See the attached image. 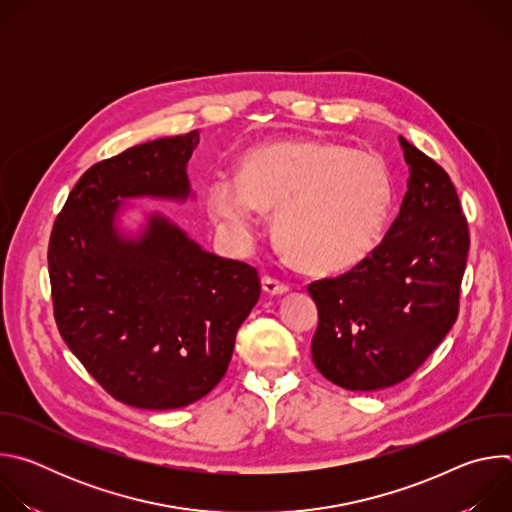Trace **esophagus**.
<instances>
[{"label":"esophagus","instance_id":"1","mask_svg":"<svg viewBox=\"0 0 512 512\" xmlns=\"http://www.w3.org/2000/svg\"><path fill=\"white\" fill-rule=\"evenodd\" d=\"M261 283H263V289L267 291V294H271V296H283V294H287V291H289V285L285 281L273 277V275H265Z\"/></svg>","mask_w":512,"mask_h":512}]
</instances>
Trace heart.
Returning a JSON list of instances; mask_svg holds the SVG:
<instances>
[{"mask_svg": "<svg viewBox=\"0 0 512 512\" xmlns=\"http://www.w3.org/2000/svg\"><path fill=\"white\" fill-rule=\"evenodd\" d=\"M210 212L239 237L259 210H275L273 233L296 267L332 275L367 259L393 208L387 164L330 141H275L247 152L239 178L218 174L206 190Z\"/></svg>", "mask_w": 512, "mask_h": 512, "instance_id": "1", "label": "heart"}]
</instances>
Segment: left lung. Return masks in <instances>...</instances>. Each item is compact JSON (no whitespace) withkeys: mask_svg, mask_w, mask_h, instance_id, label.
Here are the masks:
<instances>
[{"mask_svg":"<svg viewBox=\"0 0 512 512\" xmlns=\"http://www.w3.org/2000/svg\"><path fill=\"white\" fill-rule=\"evenodd\" d=\"M409 164L401 210L377 249L350 271L312 281L316 369L348 391L411 377L460 312L468 221L448 172L399 137Z\"/></svg>","mask_w":512,"mask_h":512,"instance_id":"left-lung-1","label":"left lung"}]
</instances>
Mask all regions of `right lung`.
I'll return each mask as SVG.
<instances>
[{
  "label": "right lung",
  "instance_id": "right-lung-1",
  "mask_svg": "<svg viewBox=\"0 0 512 512\" xmlns=\"http://www.w3.org/2000/svg\"><path fill=\"white\" fill-rule=\"evenodd\" d=\"M198 141L194 129L97 162L50 233L58 332L113 399L137 409H178L208 395L261 296L255 267L202 251L162 216L139 241L113 227L119 198L190 194L186 164Z\"/></svg>",
  "mask_w": 512,
  "mask_h": 512
}]
</instances>
